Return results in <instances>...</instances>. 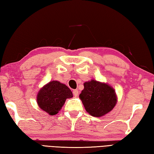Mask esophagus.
Here are the masks:
<instances>
[{"label":"esophagus","mask_w":154,"mask_h":154,"mask_svg":"<svg viewBox=\"0 0 154 154\" xmlns=\"http://www.w3.org/2000/svg\"><path fill=\"white\" fill-rule=\"evenodd\" d=\"M73 95H74L75 97H77V96L78 95V93H79V92H78V90L75 89V90H73Z\"/></svg>","instance_id":"1"}]
</instances>
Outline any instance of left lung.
<instances>
[{"label":"left lung","mask_w":154,"mask_h":154,"mask_svg":"<svg viewBox=\"0 0 154 154\" xmlns=\"http://www.w3.org/2000/svg\"><path fill=\"white\" fill-rule=\"evenodd\" d=\"M79 98L87 112L95 117L103 116L110 112L117 103L114 88L94 79L84 83Z\"/></svg>","instance_id":"1"}]
</instances>
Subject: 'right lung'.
Listing matches in <instances>:
<instances>
[{
  "label": "right lung",
  "mask_w": 154,
  "mask_h": 154,
  "mask_svg": "<svg viewBox=\"0 0 154 154\" xmlns=\"http://www.w3.org/2000/svg\"><path fill=\"white\" fill-rule=\"evenodd\" d=\"M73 97L69 88L57 81H52L41 88L37 94V103L42 110L51 116L60 111L67 99Z\"/></svg>",
  "instance_id": "add662e5"
}]
</instances>
